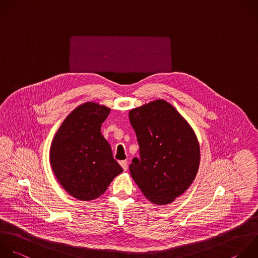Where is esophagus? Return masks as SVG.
Returning <instances> with one entry per match:
<instances>
[{
	"label": "esophagus",
	"instance_id": "34e87169",
	"mask_svg": "<svg viewBox=\"0 0 258 258\" xmlns=\"http://www.w3.org/2000/svg\"><path fill=\"white\" fill-rule=\"evenodd\" d=\"M120 165L122 166V168L124 169V171H126L127 170V161L126 160H122V161H120Z\"/></svg>",
	"mask_w": 258,
	"mask_h": 258
}]
</instances>
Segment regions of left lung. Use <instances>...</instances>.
<instances>
[{
  "instance_id": "left-lung-1",
  "label": "left lung",
  "mask_w": 258,
  "mask_h": 258,
  "mask_svg": "<svg viewBox=\"0 0 258 258\" xmlns=\"http://www.w3.org/2000/svg\"><path fill=\"white\" fill-rule=\"evenodd\" d=\"M140 147L130 173L154 205L172 203L192 183L200 166V144L187 121L158 99L129 111Z\"/></svg>"
}]
</instances>
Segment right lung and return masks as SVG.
<instances>
[{
  "label": "right lung",
  "instance_id": "right-lung-1",
  "mask_svg": "<svg viewBox=\"0 0 258 258\" xmlns=\"http://www.w3.org/2000/svg\"><path fill=\"white\" fill-rule=\"evenodd\" d=\"M110 111L95 102L80 105L64 119L51 142L49 160L53 173L78 200L99 198L123 171L101 133Z\"/></svg>",
  "mask_w": 258,
  "mask_h": 258
}]
</instances>
